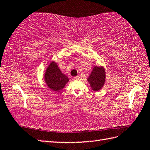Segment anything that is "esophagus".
Returning a JSON list of instances; mask_svg holds the SVG:
<instances>
[{"mask_svg": "<svg viewBox=\"0 0 150 150\" xmlns=\"http://www.w3.org/2000/svg\"><path fill=\"white\" fill-rule=\"evenodd\" d=\"M79 78H80L79 76H76V77H74V79H75V80H78V79H79Z\"/></svg>", "mask_w": 150, "mask_h": 150, "instance_id": "1", "label": "esophagus"}]
</instances>
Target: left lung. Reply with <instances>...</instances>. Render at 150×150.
<instances>
[{
	"mask_svg": "<svg viewBox=\"0 0 150 150\" xmlns=\"http://www.w3.org/2000/svg\"><path fill=\"white\" fill-rule=\"evenodd\" d=\"M106 71L103 66H94L87 80L94 91L101 89L106 82Z\"/></svg>",
	"mask_w": 150,
	"mask_h": 150,
	"instance_id": "left-lung-1",
	"label": "left lung"
}]
</instances>
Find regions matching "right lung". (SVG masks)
Returning <instances> with one entry per match:
<instances>
[{
  "label": "right lung",
  "mask_w": 150,
  "mask_h": 150,
  "mask_svg": "<svg viewBox=\"0 0 150 150\" xmlns=\"http://www.w3.org/2000/svg\"><path fill=\"white\" fill-rule=\"evenodd\" d=\"M44 80L47 87L54 91L59 92L64 88L69 79L59 67L57 63L52 61L45 71Z\"/></svg>",
  "instance_id": "right-lung-1"
}]
</instances>
